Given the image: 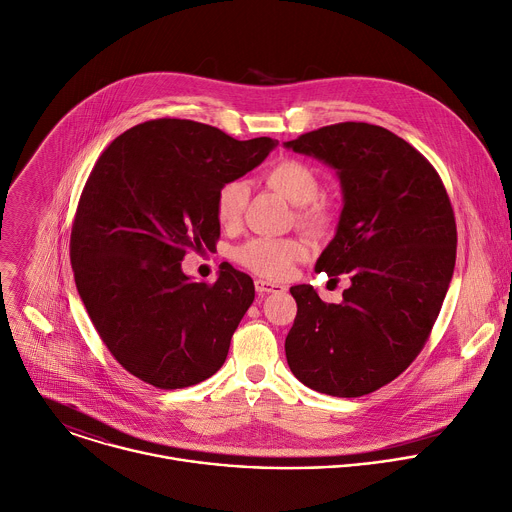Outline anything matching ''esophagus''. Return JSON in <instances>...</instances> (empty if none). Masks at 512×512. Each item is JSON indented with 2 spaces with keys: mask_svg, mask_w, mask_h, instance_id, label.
<instances>
[{
  "mask_svg": "<svg viewBox=\"0 0 512 512\" xmlns=\"http://www.w3.org/2000/svg\"><path fill=\"white\" fill-rule=\"evenodd\" d=\"M254 286H256V292H258V294H268V292H282V290H286L282 284L268 282V280H262V278H256V280H254Z\"/></svg>",
  "mask_w": 512,
  "mask_h": 512,
  "instance_id": "34e87169",
  "label": "esophagus"
}]
</instances>
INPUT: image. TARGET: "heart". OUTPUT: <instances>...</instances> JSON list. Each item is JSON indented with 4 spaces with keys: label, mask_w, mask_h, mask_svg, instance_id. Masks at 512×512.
I'll list each match as a JSON object with an SVG mask.
<instances>
[{
    "label": "heart",
    "mask_w": 512,
    "mask_h": 512,
    "mask_svg": "<svg viewBox=\"0 0 512 512\" xmlns=\"http://www.w3.org/2000/svg\"><path fill=\"white\" fill-rule=\"evenodd\" d=\"M264 181L278 195L296 206V222L317 236L327 234L335 224V210L319 197L321 181L317 171L300 159H280L264 171ZM248 189L242 181L224 183L214 201L216 220L222 228L240 224ZM309 256V244L300 238H252L236 250V260L254 274L270 280L286 278L292 266Z\"/></svg>",
    "instance_id": "1"
}]
</instances>
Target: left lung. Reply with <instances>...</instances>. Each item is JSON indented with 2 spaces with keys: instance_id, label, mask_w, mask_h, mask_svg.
Masks as SVG:
<instances>
[{
  "instance_id": "obj_1",
  "label": "left lung",
  "mask_w": 512,
  "mask_h": 512,
  "mask_svg": "<svg viewBox=\"0 0 512 512\" xmlns=\"http://www.w3.org/2000/svg\"><path fill=\"white\" fill-rule=\"evenodd\" d=\"M284 145L339 173L345 206L315 268L351 280L341 304L290 288L286 361L315 391L367 395L412 365L440 315L456 264L452 203L434 165L383 127L337 123Z\"/></svg>"
}]
</instances>
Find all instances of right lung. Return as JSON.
I'll return each instance as SVG.
<instances>
[{
  "label": "right lung",
  "mask_w": 512,
  "mask_h": 512,
  "mask_svg": "<svg viewBox=\"0 0 512 512\" xmlns=\"http://www.w3.org/2000/svg\"><path fill=\"white\" fill-rule=\"evenodd\" d=\"M274 145L155 119L119 135L94 163L72 222L70 262L98 337L141 381L181 389L224 365L254 282L230 264L212 284L191 282L181 260L216 248L218 189Z\"/></svg>",
  "instance_id": "right-lung-1"
}]
</instances>
